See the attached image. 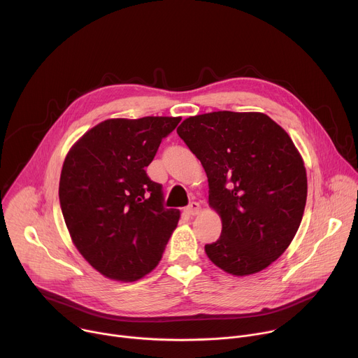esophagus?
<instances>
[{"label": "esophagus", "mask_w": 358, "mask_h": 358, "mask_svg": "<svg viewBox=\"0 0 358 358\" xmlns=\"http://www.w3.org/2000/svg\"><path fill=\"white\" fill-rule=\"evenodd\" d=\"M199 211H201V206H199L198 202H195V201L189 202L188 206L184 208V213H185L187 215H196Z\"/></svg>", "instance_id": "1"}]
</instances>
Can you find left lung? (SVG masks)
Returning <instances> with one entry per match:
<instances>
[{"mask_svg":"<svg viewBox=\"0 0 358 358\" xmlns=\"http://www.w3.org/2000/svg\"><path fill=\"white\" fill-rule=\"evenodd\" d=\"M177 133L206 170L210 206L222 220L208 258L236 276L268 268L294 238L308 196L289 134L264 113L228 110L188 117Z\"/></svg>","mask_w":358,"mask_h":358,"instance_id":"left-lung-1","label":"left lung"}]
</instances>
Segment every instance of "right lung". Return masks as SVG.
Masks as SVG:
<instances>
[{
    "label": "right lung",
    "mask_w": 358,
    "mask_h": 358,
    "mask_svg": "<svg viewBox=\"0 0 358 358\" xmlns=\"http://www.w3.org/2000/svg\"><path fill=\"white\" fill-rule=\"evenodd\" d=\"M181 117L109 119L85 133L64 162L59 202L71 238L101 275L134 282L157 266L180 211L145 167Z\"/></svg>",
    "instance_id": "right-lung-1"
}]
</instances>
